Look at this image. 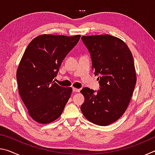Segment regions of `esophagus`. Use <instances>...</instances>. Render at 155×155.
I'll list each match as a JSON object with an SVG mask.
<instances>
[{
  "mask_svg": "<svg viewBox=\"0 0 155 155\" xmlns=\"http://www.w3.org/2000/svg\"><path fill=\"white\" fill-rule=\"evenodd\" d=\"M72 91H74V92H79V91H80V90H79V89H77V88H74V87H73V88H72Z\"/></svg>",
  "mask_w": 155,
  "mask_h": 155,
  "instance_id": "1",
  "label": "esophagus"
}]
</instances>
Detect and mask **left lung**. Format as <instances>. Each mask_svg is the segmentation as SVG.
Wrapping results in <instances>:
<instances>
[{
  "label": "left lung",
  "instance_id": "obj_1",
  "mask_svg": "<svg viewBox=\"0 0 155 155\" xmlns=\"http://www.w3.org/2000/svg\"><path fill=\"white\" fill-rule=\"evenodd\" d=\"M90 53L92 70L99 76L100 90H81L85 101L81 110L94 124L107 126L118 120L127 109L136 84L132 53L120 39L110 35L83 36Z\"/></svg>",
  "mask_w": 155,
  "mask_h": 155
}]
</instances>
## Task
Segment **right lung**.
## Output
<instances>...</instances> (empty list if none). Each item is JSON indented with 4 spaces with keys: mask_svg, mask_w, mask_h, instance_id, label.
I'll list each match as a JSON object with an SVG mask.
<instances>
[{
    "mask_svg": "<svg viewBox=\"0 0 155 155\" xmlns=\"http://www.w3.org/2000/svg\"><path fill=\"white\" fill-rule=\"evenodd\" d=\"M81 35H41L26 48L16 72L18 91L30 116L48 124L61 115L71 87L54 83L63 60L77 45Z\"/></svg>",
    "mask_w": 155,
    "mask_h": 155,
    "instance_id": "add662e5",
    "label": "right lung"
}]
</instances>
